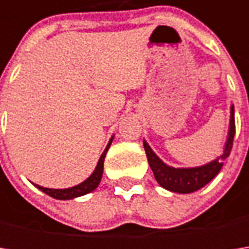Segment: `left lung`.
Wrapping results in <instances>:
<instances>
[{
    "label": "left lung",
    "mask_w": 249,
    "mask_h": 249,
    "mask_svg": "<svg viewBox=\"0 0 249 249\" xmlns=\"http://www.w3.org/2000/svg\"><path fill=\"white\" fill-rule=\"evenodd\" d=\"M235 134V123H234V105L230 107V123H229V133L226 140L223 154L217 157L213 160L208 162L202 166L196 167H173L166 165L158 155L152 151L148 145V142L144 140V149L147 154V159L155 180L158 181L160 187L165 190H169L172 193L178 194H190L196 190H201L206 186L213 177L220 172L223 166L225 159L230 155V151L233 147V140Z\"/></svg>",
    "instance_id": "left-lung-1"
}]
</instances>
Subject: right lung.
I'll return each instance as SVG.
<instances>
[{
    "instance_id": "1",
    "label": "right lung",
    "mask_w": 249,
    "mask_h": 249,
    "mask_svg": "<svg viewBox=\"0 0 249 249\" xmlns=\"http://www.w3.org/2000/svg\"><path fill=\"white\" fill-rule=\"evenodd\" d=\"M112 140L113 137H110L109 142L107 145V148L104 149L102 155L98 159V163L94 169V172L91 173V176L89 178H86L83 183L77 184V186H73L71 188H47V187L38 186V184H34L38 190H41L43 193H45L47 196H53L55 199H73V198H77V196H86L91 191H94L98 184H100L101 178H102V173H104V160H105V157H107V152L109 149L110 144H112Z\"/></svg>"
}]
</instances>
